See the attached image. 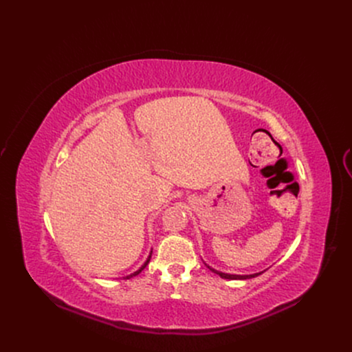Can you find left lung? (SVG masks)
Returning <instances> with one entry per match:
<instances>
[{
	"instance_id": "obj_1",
	"label": "left lung",
	"mask_w": 352,
	"mask_h": 352,
	"mask_svg": "<svg viewBox=\"0 0 352 352\" xmlns=\"http://www.w3.org/2000/svg\"><path fill=\"white\" fill-rule=\"evenodd\" d=\"M212 272H215V274H218L221 278H224V280H250V278H254V276H258V275H261L263 272H256V274H250V275H238V274H227V272H223V271H218V270H215V268H212V267H210L208 264H206Z\"/></svg>"
}]
</instances>
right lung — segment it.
Here are the masks:
<instances>
[{
    "mask_svg": "<svg viewBox=\"0 0 352 352\" xmlns=\"http://www.w3.org/2000/svg\"><path fill=\"white\" fill-rule=\"evenodd\" d=\"M151 255H153V250L150 251V255H148V256H146V260H145V263H144V264H142V265H141V267H140V268H138V270H137L135 272H133V274H129V275H126V276H122V278H124V280H129V278H133V276L138 275V274H140V272H141V271H142V270H144V268H145V267L148 265V263H150V260H151Z\"/></svg>",
    "mask_w": 352,
    "mask_h": 352,
    "instance_id": "right-lung-1",
    "label": "right lung"
}]
</instances>
